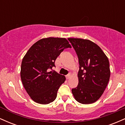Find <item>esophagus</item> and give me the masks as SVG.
Masks as SVG:
<instances>
[{
    "label": "esophagus",
    "instance_id": "34e87169",
    "mask_svg": "<svg viewBox=\"0 0 125 125\" xmlns=\"http://www.w3.org/2000/svg\"><path fill=\"white\" fill-rule=\"evenodd\" d=\"M70 77H71V73H69L67 74L66 76V77L67 79H69L70 78Z\"/></svg>",
    "mask_w": 125,
    "mask_h": 125
}]
</instances>
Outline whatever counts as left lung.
Segmentation results:
<instances>
[{
	"label": "left lung",
	"instance_id": "obj_1",
	"mask_svg": "<svg viewBox=\"0 0 125 125\" xmlns=\"http://www.w3.org/2000/svg\"><path fill=\"white\" fill-rule=\"evenodd\" d=\"M79 63L78 85L72 89L74 99L82 104L95 102L104 94L109 81L108 58L99 46L87 39L68 38Z\"/></svg>",
	"mask_w": 125,
	"mask_h": 125
}]
</instances>
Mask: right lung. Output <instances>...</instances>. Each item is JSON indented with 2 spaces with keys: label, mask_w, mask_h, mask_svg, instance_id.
I'll return each instance as SVG.
<instances>
[{
  "label": "right lung",
  "mask_w": 125,
  "mask_h": 125,
  "mask_svg": "<svg viewBox=\"0 0 125 125\" xmlns=\"http://www.w3.org/2000/svg\"><path fill=\"white\" fill-rule=\"evenodd\" d=\"M71 48L65 38L42 39L34 43L23 58L21 77L23 85L35 102L48 104L53 102L58 90L66 80L63 75L50 71L64 49Z\"/></svg>",
  "instance_id": "obj_1"
}]
</instances>
